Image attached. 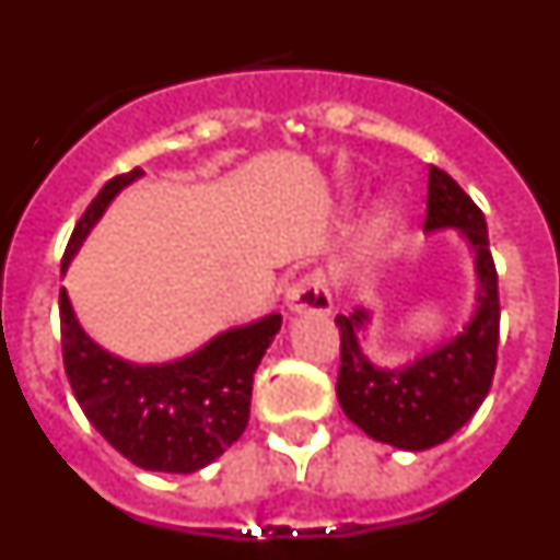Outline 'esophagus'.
<instances>
[{
    "label": "esophagus",
    "mask_w": 560,
    "mask_h": 560,
    "mask_svg": "<svg viewBox=\"0 0 560 560\" xmlns=\"http://www.w3.org/2000/svg\"><path fill=\"white\" fill-rule=\"evenodd\" d=\"M285 305L291 314H330L334 300H330L328 283L323 275L300 277L285 294Z\"/></svg>",
    "instance_id": "34e87169"
}]
</instances>
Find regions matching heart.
<instances>
[{
    "mask_svg": "<svg viewBox=\"0 0 560 560\" xmlns=\"http://www.w3.org/2000/svg\"><path fill=\"white\" fill-rule=\"evenodd\" d=\"M389 230H393V221H389L387 212H375L373 219L361 226V235L359 241H355V252H359L361 257H373L389 237Z\"/></svg>",
    "mask_w": 560,
    "mask_h": 560,
    "instance_id": "heart-1",
    "label": "heart"
}]
</instances>
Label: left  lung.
Returning a JSON list of instances; mask_svg holds the SVG:
<instances>
[{
    "label": "left lung",
    "mask_w": 560,
    "mask_h": 560,
    "mask_svg": "<svg viewBox=\"0 0 560 560\" xmlns=\"http://www.w3.org/2000/svg\"><path fill=\"white\" fill-rule=\"evenodd\" d=\"M427 232L459 230L474 249L477 308L463 334L420 353L400 370H381L359 348L370 323L364 308L339 314L341 334L336 398L364 434L404 452H427L463 429L491 389L499 345V285L488 224L471 196L440 167H429Z\"/></svg>",
    "instance_id": "left-lung-1"
}]
</instances>
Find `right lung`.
<instances>
[{
	"mask_svg": "<svg viewBox=\"0 0 560 560\" xmlns=\"http://www.w3.org/2000/svg\"><path fill=\"white\" fill-rule=\"evenodd\" d=\"M140 176V167H133L103 185L72 230L61 275L114 196ZM58 311L63 370L89 423L133 465L165 474L199 471L244 434L252 378L283 325V316L269 314L219 334L185 359L131 364L89 339L69 305L67 289H61Z\"/></svg>",
	"mask_w": 560,
	"mask_h": 560,
	"instance_id": "right-lung-1",
	"label": "right lung"
}]
</instances>
